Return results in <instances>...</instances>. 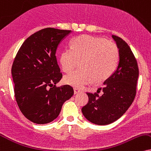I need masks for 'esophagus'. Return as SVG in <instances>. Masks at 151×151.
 Masks as SVG:
<instances>
[{
	"mask_svg": "<svg viewBox=\"0 0 151 151\" xmlns=\"http://www.w3.org/2000/svg\"><path fill=\"white\" fill-rule=\"evenodd\" d=\"M80 92H81V90H80L79 89L74 88V94H78V93H80Z\"/></svg>",
	"mask_w": 151,
	"mask_h": 151,
	"instance_id": "esophagus-1",
	"label": "esophagus"
}]
</instances>
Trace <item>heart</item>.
<instances>
[{"label":"heart","instance_id":"1","mask_svg":"<svg viewBox=\"0 0 151 151\" xmlns=\"http://www.w3.org/2000/svg\"><path fill=\"white\" fill-rule=\"evenodd\" d=\"M118 49L116 45L106 39L89 35L74 38L71 48H66L60 55V64L65 72L75 68L81 61L82 70H76L64 77L65 83L81 88L94 81H105L114 73L118 66Z\"/></svg>","mask_w":151,"mask_h":151}]
</instances>
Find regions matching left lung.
<instances>
[{
    "mask_svg": "<svg viewBox=\"0 0 151 151\" xmlns=\"http://www.w3.org/2000/svg\"><path fill=\"white\" fill-rule=\"evenodd\" d=\"M112 38L119 50L118 67L104 81L103 94L87 93L89 101L82 109L85 118L99 125L112 123L127 111L134 99L139 77L138 64L129 46L118 36Z\"/></svg>",
    "mask_w": 151,
    "mask_h": 151,
    "instance_id": "8db88e82",
    "label": "left lung"
}]
</instances>
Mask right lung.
Returning a JSON list of instances; mask_svg holds the SVG:
<instances>
[{
  "mask_svg": "<svg viewBox=\"0 0 151 151\" xmlns=\"http://www.w3.org/2000/svg\"><path fill=\"white\" fill-rule=\"evenodd\" d=\"M70 33L54 28L37 31L23 42L14 58L12 76L17 103L22 114L34 123L53 121L73 95L70 85L56 87L62 78L56 51Z\"/></svg>",
  "mask_w": 151,
  "mask_h": 151,
  "instance_id": "1",
  "label": "right lung"
}]
</instances>
